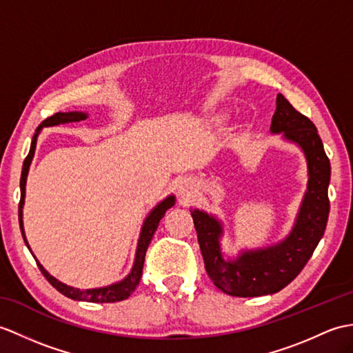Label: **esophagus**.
<instances>
[{
  "mask_svg": "<svg viewBox=\"0 0 353 353\" xmlns=\"http://www.w3.org/2000/svg\"><path fill=\"white\" fill-rule=\"evenodd\" d=\"M194 192H195V185H194V182H191V180H188V179L182 180V182H180L177 186V194L182 200H190L194 195Z\"/></svg>",
  "mask_w": 353,
  "mask_h": 353,
  "instance_id": "esophagus-1",
  "label": "esophagus"
}]
</instances>
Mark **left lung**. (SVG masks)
Returning a JSON list of instances; mask_svg holds the SVG:
<instances>
[{"mask_svg":"<svg viewBox=\"0 0 353 353\" xmlns=\"http://www.w3.org/2000/svg\"><path fill=\"white\" fill-rule=\"evenodd\" d=\"M270 134H280L285 141L296 144L304 152L308 171L304 199L290 233L283 241L257 250H242L236 257L225 259L221 248L223 221L204 210L191 209L206 272L216 288L230 296H263L292 283L313 256L330 215L331 163L322 139L313 121L294 110L281 93L276 96Z\"/></svg>","mask_w":353,"mask_h":353,"instance_id":"obj_1","label":"left lung"}]
</instances>
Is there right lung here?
<instances>
[{"instance_id": "right-lung-1", "label": "right lung", "mask_w": 353, "mask_h": 353, "mask_svg": "<svg viewBox=\"0 0 353 353\" xmlns=\"http://www.w3.org/2000/svg\"><path fill=\"white\" fill-rule=\"evenodd\" d=\"M88 117L87 112L83 111H69V112H57L54 114L52 117H48L46 120L42 121L36 129V134L32 135V141H31V147H30V153L28 157L23 161L22 165V174H21V201H19V225H21V232H22V237L23 242H26L27 248L30 250V252L32 254L28 241L26 237V230H23V203H26V185H27V176L30 171V165L31 161L34 158V152H36V144H37V137L39 134L42 132L43 128H49V126H59V125H65V123H77L81 120H85ZM176 204V196L174 195H168L167 199H163L162 201H159L157 206H154L149 215L145 216L141 232H139V237L137 242V251H135V259H134V265L130 272L123 278L121 281L112 283L110 285H105V288H97V289H78V288H72V285L64 284L61 281L57 280L55 276H52L48 270L39 263V260L36 259L34 254L32 257L36 259L39 269L42 270V274L45 275L46 280L51 283L54 288L59 290L60 293H63L64 296H68L70 299L75 301H85V302H101V304H105V302H119L123 299H128L132 292L137 289V285L139 284V280H141L143 275V266H144V259H145V251L149 248V243L152 241V237L157 232V228L159 225V221L165 215V212L173 208Z\"/></svg>"}]
</instances>
